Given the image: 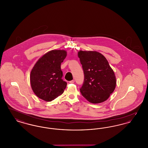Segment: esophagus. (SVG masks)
<instances>
[{
    "label": "esophagus",
    "instance_id": "1",
    "mask_svg": "<svg viewBox=\"0 0 148 148\" xmlns=\"http://www.w3.org/2000/svg\"><path fill=\"white\" fill-rule=\"evenodd\" d=\"M74 82H75V80H71V81L69 82V83L73 84V83H74Z\"/></svg>",
    "mask_w": 148,
    "mask_h": 148
}]
</instances>
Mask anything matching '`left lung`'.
I'll use <instances>...</instances> for the list:
<instances>
[{"instance_id":"obj_1","label":"left lung","mask_w":148,"mask_h":148,"mask_svg":"<svg viewBox=\"0 0 148 148\" xmlns=\"http://www.w3.org/2000/svg\"><path fill=\"white\" fill-rule=\"evenodd\" d=\"M77 56L84 74V83L80 89L82 95L93 104L105 101L116 84L114 72L106 57L95 51L80 50Z\"/></svg>"}]
</instances>
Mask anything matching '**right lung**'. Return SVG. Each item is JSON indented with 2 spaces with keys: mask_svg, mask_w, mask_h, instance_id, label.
<instances>
[{
  "mask_svg": "<svg viewBox=\"0 0 148 148\" xmlns=\"http://www.w3.org/2000/svg\"><path fill=\"white\" fill-rule=\"evenodd\" d=\"M66 55L64 50H52L35 64L30 81L33 91L39 98L51 101L63 93L67 83L62 79L60 65Z\"/></svg>",
  "mask_w": 148,
  "mask_h": 148,
  "instance_id": "1",
  "label": "right lung"
}]
</instances>
